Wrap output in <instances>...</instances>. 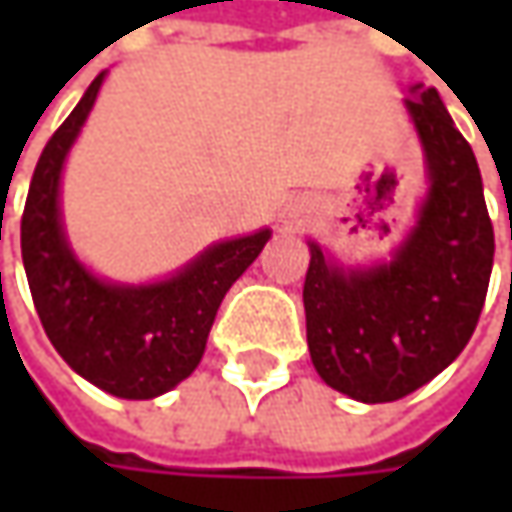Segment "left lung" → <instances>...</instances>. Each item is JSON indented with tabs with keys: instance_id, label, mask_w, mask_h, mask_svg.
Returning <instances> with one entry per match:
<instances>
[{
	"instance_id": "8db88e82",
	"label": "left lung",
	"mask_w": 512,
	"mask_h": 512,
	"mask_svg": "<svg viewBox=\"0 0 512 512\" xmlns=\"http://www.w3.org/2000/svg\"><path fill=\"white\" fill-rule=\"evenodd\" d=\"M430 168L422 219L387 265L347 270L310 245L307 347L333 390L396 402L439 376L470 342L493 270V222L473 148L436 88L404 99Z\"/></svg>"
}]
</instances>
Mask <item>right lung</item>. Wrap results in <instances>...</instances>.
<instances>
[{
	"mask_svg": "<svg viewBox=\"0 0 512 512\" xmlns=\"http://www.w3.org/2000/svg\"><path fill=\"white\" fill-rule=\"evenodd\" d=\"M105 73L42 150L22 213V262L50 344L90 384L119 399H153L187 379L230 285L253 265L270 230L222 242L168 282H99L70 253L59 222V176Z\"/></svg>",
	"mask_w": 512,
	"mask_h": 512,
	"instance_id": "1",
	"label": "right lung"
}]
</instances>
